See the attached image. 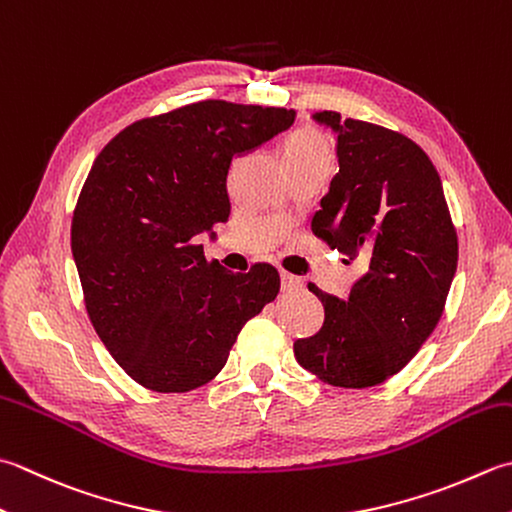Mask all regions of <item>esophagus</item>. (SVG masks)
<instances>
[{
  "instance_id": "34e87169",
  "label": "esophagus",
  "mask_w": 512,
  "mask_h": 512,
  "mask_svg": "<svg viewBox=\"0 0 512 512\" xmlns=\"http://www.w3.org/2000/svg\"><path fill=\"white\" fill-rule=\"evenodd\" d=\"M299 288H304L302 279L290 275V273H282V290H284V293H293V290H299Z\"/></svg>"
}]
</instances>
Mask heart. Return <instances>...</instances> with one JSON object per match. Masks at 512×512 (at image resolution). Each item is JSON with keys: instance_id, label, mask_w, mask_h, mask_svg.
<instances>
[{"instance_id": "heart-1", "label": "heart", "mask_w": 512, "mask_h": 512, "mask_svg": "<svg viewBox=\"0 0 512 512\" xmlns=\"http://www.w3.org/2000/svg\"><path fill=\"white\" fill-rule=\"evenodd\" d=\"M286 164L304 162H333L326 139L313 128H297L284 142Z\"/></svg>"}]
</instances>
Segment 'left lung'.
Returning <instances> with one entry per match:
<instances>
[{"label": "left lung", "mask_w": 512, "mask_h": 512, "mask_svg": "<svg viewBox=\"0 0 512 512\" xmlns=\"http://www.w3.org/2000/svg\"><path fill=\"white\" fill-rule=\"evenodd\" d=\"M313 119L337 135L339 173L310 226L362 259L366 273L346 299L308 284L324 324L293 350L322 382L368 388L399 373L435 330L457 270V233L442 179L413 139L335 110Z\"/></svg>", "instance_id": "obj_1"}]
</instances>
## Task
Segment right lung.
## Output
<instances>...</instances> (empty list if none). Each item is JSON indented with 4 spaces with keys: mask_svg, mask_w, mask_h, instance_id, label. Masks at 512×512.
Here are the masks:
<instances>
[{
    "mask_svg": "<svg viewBox=\"0 0 512 512\" xmlns=\"http://www.w3.org/2000/svg\"><path fill=\"white\" fill-rule=\"evenodd\" d=\"M295 110L206 99L126 126L79 193L70 248L90 322L144 388L188 393L224 368L239 330L279 293V273H228L195 239L228 222L233 157Z\"/></svg>",
    "mask_w": 512,
    "mask_h": 512,
    "instance_id": "add662e5",
    "label": "right lung"
}]
</instances>
